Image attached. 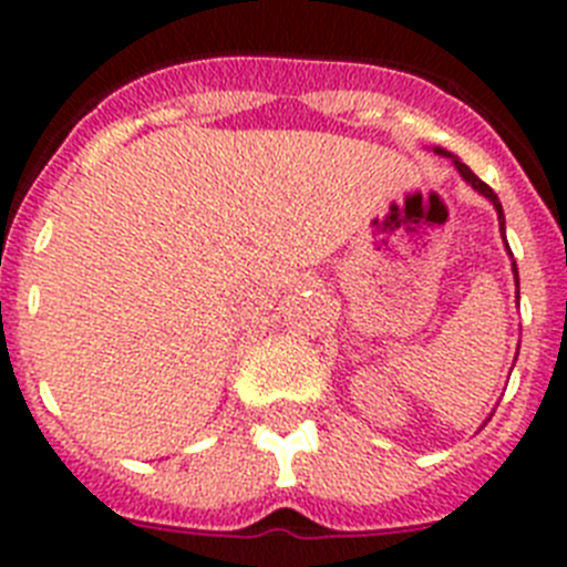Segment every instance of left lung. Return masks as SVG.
<instances>
[{
    "instance_id": "8db88e82",
    "label": "left lung",
    "mask_w": 567,
    "mask_h": 567,
    "mask_svg": "<svg viewBox=\"0 0 567 567\" xmlns=\"http://www.w3.org/2000/svg\"><path fill=\"white\" fill-rule=\"evenodd\" d=\"M434 153H440V155H449V158H454L452 153H445L443 147H434ZM454 167H457V173L463 175L465 182L471 184V187L477 189L480 195H485V198H488L491 204H494V209H497V215H499V233H503V238H505V215H503V204H499V198H497V193H494V189L488 187V184L485 182H480L477 175L471 173L468 167H465L463 162H460V158H454ZM505 247H508V244H505ZM511 269H514V280H517V298H519V275H517V264H511Z\"/></svg>"
}]
</instances>
